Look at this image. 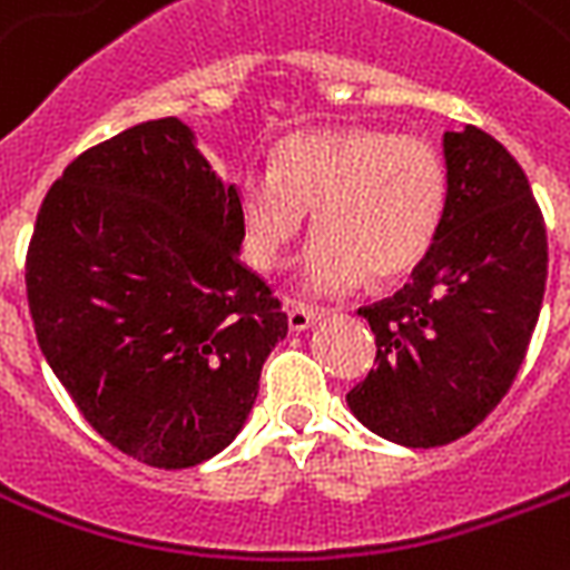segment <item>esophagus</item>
<instances>
[{
	"instance_id": "obj_1",
	"label": "esophagus",
	"mask_w": 570,
	"mask_h": 570,
	"mask_svg": "<svg viewBox=\"0 0 570 570\" xmlns=\"http://www.w3.org/2000/svg\"><path fill=\"white\" fill-rule=\"evenodd\" d=\"M320 316H323V311L304 307V304H293V307L286 311V323H289V332H307Z\"/></svg>"
}]
</instances>
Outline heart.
Listing matches in <instances>:
<instances>
[{"label": "heart", "mask_w": 570, "mask_h": 570, "mask_svg": "<svg viewBox=\"0 0 570 570\" xmlns=\"http://www.w3.org/2000/svg\"><path fill=\"white\" fill-rule=\"evenodd\" d=\"M245 250L281 268L314 212L320 236L298 263V284L341 295L367 275L391 281L419 266L440 236L449 176L440 151L382 128L289 134L275 167H250L233 185Z\"/></svg>", "instance_id": "heart-1"}]
</instances>
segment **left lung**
<instances>
[{"label": "left lung", "mask_w": 570, "mask_h": 570, "mask_svg": "<svg viewBox=\"0 0 570 570\" xmlns=\"http://www.w3.org/2000/svg\"><path fill=\"white\" fill-rule=\"evenodd\" d=\"M440 236L403 289L358 314L376 367L346 403L406 449L466 436L497 410L527 358L547 284V229L527 173L481 128L445 134Z\"/></svg>", "instance_id": "obj_1"}]
</instances>
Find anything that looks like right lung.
Here are the masks:
<instances>
[{
  "label": "right lung",
  "instance_id": "obj_1",
  "mask_svg": "<svg viewBox=\"0 0 570 570\" xmlns=\"http://www.w3.org/2000/svg\"><path fill=\"white\" fill-rule=\"evenodd\" d=\"M242 238L233 185L176 116L86 149L47 190L26 254L35 337L121 454L188 469L245 428L286 314Z\"/></svg>",
  "mask_w": 570,
  "mask_h": 570
}]
</instances>
